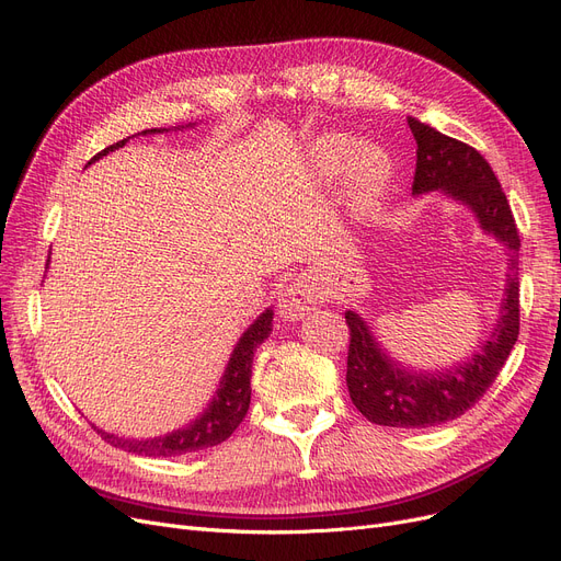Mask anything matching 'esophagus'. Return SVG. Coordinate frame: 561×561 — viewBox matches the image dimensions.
Returning <instances> with one entry per match:
<instances>
[{
    "label": "esophagus",
    "instance_id": "34e87169",
    "mask_svg": "<svg viewBox=\"0 0 561 561\" xmlns=\"http://www.w3.org/2000/svg\"><path fill=\"white\" fill-rule=\"evenodd\" d=\"M316 305H319V288L302 277L284 288L277 309L284 321H300L311 309H316Z\"/></svg>",
    "mask_w": 561,
    "mask_h": 561
}]
</instances>
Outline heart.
Here are the masks:
<instances>
[{"label": "heart", "instance_id": "b5f03b06", "mask_svg": "<svg viewBox=\"0 0 561 561\" xmlns=\"http://www.w3.org/2000/svg\"><path fill=\"white\" fill-rule=\"evenodd\" d=\"M313 162L325 176L348 167V204L355 215L374 210L394 181V164L380 146H362L346 135H325L313 144Z\"/></svg>", "mask_w": 561, "mask_h": 561}]
</instances>
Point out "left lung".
Here are the masks:
<instances>
[{
    "mask_svg": "<svg viewBox=\"0 0 561 561\" xmlns=\"http://www.w3.org/2000/svg\"><path fill=\"white\" fill-rule=\"evenodd\" d=\"M417 141V167L412 194L443 192L470 208L479 227L500 240L508 252V273L500 319L479 351L466 362L440 371H415L389 357L371 328L355 311H346L351 330L346 385L355 408L378 426L426 428L460 417L489 389L518 341V250L520 238L506 194L491 164L472 146L451 139L408 116Z\"/></svg>",
    "mask_w": 561,
    "mask_h": 561,
    "instance_id": "1",
    "label": "left lung"
}]
</instances>
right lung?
Returning <instances> with one entry per match:
<instances>
[{
  "instance_id": "obj_1",
  "label": "right lung",
  "mask_w": 561,
  "mask_h": 561,
  "mask_svg": "<svg viewBox=\"0 0 561 561\" xmlns=\"http://www.w3.org/2000/svg\"><path fill=\"white\" fill-rule=\"evenodd\" d=\"M162 130L164 128H151V130H144L141 135H156V133H162ZM128 139H121V141L107 146V149L101 151L91 162L107 156L110 151L121 149V146H126ZM47 261H50V259H47ZM273 316H275L273 309L267 307L259 316V319L245 332H242V336L238 339V344H236V348L229 357V364H227L225 376L220 380V387L215 389V397L210 399L208 408L202 412L197 420H192L190 424H185L179 431H172V433L160 435V437H149V440H130V437H118V435L107 433L99 426H93V428L101 433L105 443H110L118 449L133 451V454H144V456H164V458L167 456H181V454L199 451V449L225 443L227 437L240 426V422L245 420L248 410H250L252 359H254V351L263 344L267 334L273 332Z\"/></svg>"
}]
</instances>
